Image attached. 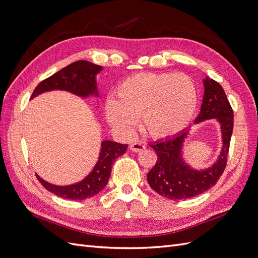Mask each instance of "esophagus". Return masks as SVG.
<instances>
[{
    "mask_svg": "<svg viewBox=\"0 0 258 258\" xmlns=\"http://www.w3.org/2000/svg\"><path fill=\"white\" fill-rule=\"evenodd\" d=\"M130 150L132 152H142L143 150H145V145L141 142H135L130 144Z\"/></svg>",
    "mask_w": 258,
    "mask_h": 258,
    "instance_id": "obj_1",
    "label": "esophagus"
}]
</instances>
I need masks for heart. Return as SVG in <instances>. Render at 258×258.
Listing matches in <instances>:
<instances>
[{"label": "heart", "mask_w": 258, "mask_h": 258, "mask_svg": "<svg viewBox=\"0 0 258 258\" xmlns=\"http://www.w3.org/2000/svg\"><path fill=\"white\" fill-rule=\"evenodd\" d=\"M198 92L194 81L183 73H137L116 89V99L105 102L111 126L129 135L141 116L143 128L162 139L183 131L197 108Z\"/></svg>", "instance_id": "heart-1"}]
</instances>
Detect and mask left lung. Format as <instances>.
Here are the masks:
<instances>
[{"instance_id": "8db88e82", "label": "left lung", "mask_w": 258, "mask_h": 258, "mask_svg": "<svg viewBox=\"0 0 258 258\" xmlns=\"http://www.w3.org/2000/svg\"><path fill=\"white\" fill-rule=\"evenodd\" d=\"M205 93L200 113L195 123L215 119L220 124L222 147L216 161L205 169H194L183 157V147L190 128L172 138L151 144L157 162L147 173V182L160 196L171 200L188 199L207 191L223 174L233 129V112L222 86L210 77L204 80Z\"/></svg>"}]
</instances>
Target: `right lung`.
Returning a JSON list of instances; mask_svg holds the SVG:
<instances>
[{"label": "right lung", "instance_id": "obj_1", "mask_svg": "<svg viewBox=\"0 0 258 258\" xmlns=\"http://www.w3.org/2000/svg\"><path fill=\"white\" fill-rule=\"evenodd\" d=\"M102 67L93 64L91 62L80 60L73 62L54 73L48 79L44 80L36 86L31 99L51 90H64L81 98L99 97L97 75L102 71ZM128 144L104 140L101 142L99 159L91 172L81 182L72 185L59 186L44 181L36 174L40 183L50 192L57 196L71 199L84 200L100 192L106 186L111 176L112 165L115 159L123 155L127 151Z\"/></svg>", "mask_w": 258, "mask_h": 258}]
</instances>
